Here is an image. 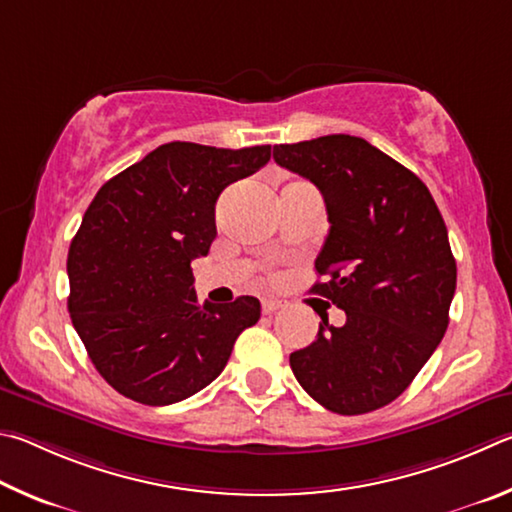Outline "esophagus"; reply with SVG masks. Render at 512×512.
<instances>
[{
    "label": "esophagus",
    "instance_id": "1",
    "mask_svg": "<svg viewBox=\"0 0 512 512\" xmlns=\"http://www.w3.org/2000/svg\"><path fill=\"white\" fill-rule=\"evenodd\" d=\"M279 308H283V301H279V299H263V312H265V315H272V312H276Z\"/></svg>",
    "mask_w": 512,
    "mask_h": 512
}]
</instances>
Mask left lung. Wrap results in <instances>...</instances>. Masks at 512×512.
I'll return each mask as SVG.
<instances>
[{"label": "left lung", "instance_id": "8db88e82", "mask_svg": "<svg viewBox=\"0 0 512 512\" xmlns=\"http://www.w3.org/2000/svg\"><path fill=\"white\" fill-rule=\"evenodd\" d=\"M274 161L324 195L330 231L310 292L346 312L290 355L294 378L335 414H369L405 391L450 324L456 261L429 188L351 134L281 143Z\"/></svg>", "mask_w": 512, "mask_h": 512}]
</instances>
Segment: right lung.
<instances>
[{
	"label": "right lung",
	"mask_w": 512,
	"mask_h": 512,
	"mask_svg": "<svg viewBox=\"0 0 512 512\" xmlns=\"http://www.w3.org/2000/svg\"><path fill=\"white\" fill-rule=\"evenodd\" d=\"M170 141L101 186L67 256L69 315L103 380L150 407L191 398L222 373L261 301L197 303L191 263L209 254L215 202L270 161Z\"/></svg>",
	"instance_id": "1"
}]
</instances>
